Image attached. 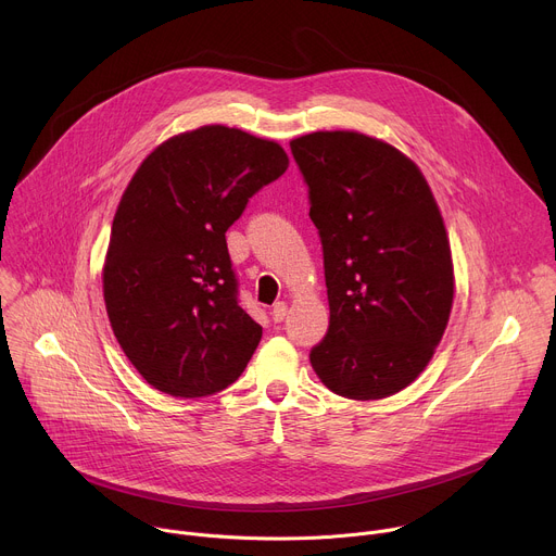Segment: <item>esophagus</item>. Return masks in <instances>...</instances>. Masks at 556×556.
<instances>
[{"label":"esophagus","instance_id":"1","mask_svg":"<svg viewBox=\"0 0 556 556\" xmlns=\"http://www.w3.org/2000/svg\"><path fill=\"white\" fill-rule=\"evenodd\" d=\"M286 312H288V305H286L283 301L275 303V305H273V309H270V316H273V321H275V324L283 321V319H286Z\"/></svg>","mask_w":556,"mask_h":556}]
</instances>
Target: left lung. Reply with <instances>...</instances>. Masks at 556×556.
<instances>
[{
  "label": "left lung",
  "mask_w": 556,
  "mask_h": 556,
  "mask_svg": "<svg viewBox=\"0 0 556 556\" xmlns=\"http://www.w3.org/2000/svg\"><path fill=\"white\" fill-rule=\"evenodd\" d=\"M290 149L330 301L309 363L345 399H387L420 376L448 324L453 262L440 208L414 161L382 140L314 131Z\"/></svg>",
  "instance_id": "8db88e82"
}]
</instances>
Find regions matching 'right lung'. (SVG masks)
<instances>
[{
	"mask_svg": "<svg viewBox=\"0 0 556 556\" xmlns=\"http://www.w3.org/2000/svg\"><path fill=\"white\" fill-rule=\"evenodd\" d=\"M288 169L275 140L204 125L155 147L114 215L103 296L138 374L176 399L226 389L262 341L237 299L226 230Z\"/></svg>",
	"mask_w": 556,
	"mask_h": 556,
	"instance_id": "obj_1",
	"label": "right lung"
}]
</instances>
